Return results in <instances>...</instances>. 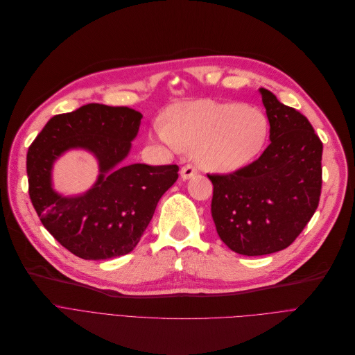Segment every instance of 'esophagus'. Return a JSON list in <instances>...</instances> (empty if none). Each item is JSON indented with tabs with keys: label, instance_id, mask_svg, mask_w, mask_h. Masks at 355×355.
<instances>
[{
	"label": "esophagus",
	"instance_id": "34e87169",
	"mask_svg": "<svg viewBox=\"0 0 355 355\" xmlns=\"http://www.w3.org/2000/svg\"><path fill=\"white\" fill-rule=\"evenodd\" d=\"M196 173H198V172H196V169L193 168L192 164H186V166H183V168L180 169V178H182L183 180H187V179L193 178Z\"/></svg>",
	"mask_w": 355,
	"mask_h": 355
}]
</instances>
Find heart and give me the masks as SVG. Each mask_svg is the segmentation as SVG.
Instances as JSON below:
<instances>
[{
  "mask_svg": "<svg viewBox=\"0 0 355 355\" xmlns=\"http://www.w3.org/2000/svg\"><path fill=\"white\" fill-rule=\"evenodd\" d=\"M269 119L258 107L214 100L183 101L156 120L153 137L172 152H193L200 168L236 172L254 162L269 137Z\"/></svg>",
  "mask_w": 355,
  "mask_h": 355,
  "instance_id": "obj_1",
  "label": "heart"
}]
</instances>
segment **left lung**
<instances>
[{
	"label": "left lung",
	"mask_w": 355,
	"mask_h": 355,
	"mask_svg": "<svg viewBox=\"0 0 355 355\" xmlns=\"http://www.w3.org/2000/svg\"><path fill=\"white\" fill-rule=\"evenodd\" d=\"M269 119V146L231 175H207L212 218L234 252L258 257L288 248L318 207L322 143L308 119L259 89Z\"/></svg>",
	"instance_id": "left-lung-1"
}]
</instances>
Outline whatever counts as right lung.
<instances>
[{"label":"right lung","mask_w":355,"mask_h":355,"mask_svg":"<svg viewBox=\"0 0 355 355\" xmlns=\"http://www.w3.org/2000/svg\"><path fill=\"white\" fill-rule=\"evenodd\" d=\"M141 114L129 107L86 104L49 120L27 153L28 191L47 231L89 261L126 255L150 223L159 199L178 180L176 164L124 163ZM70 150L89 151L99 176L89 191L66 197L52 184L53 163Z\"/></svg>","instance_id":"1"}]
</instances>
